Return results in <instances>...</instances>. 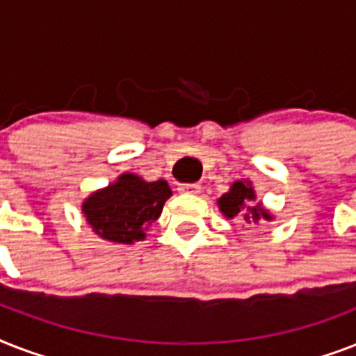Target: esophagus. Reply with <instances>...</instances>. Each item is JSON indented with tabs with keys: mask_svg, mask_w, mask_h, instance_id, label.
<instances>
[{
	"mask_svg": "<svg viewBox=\"0 0 356 356\" xmlns=\"http://www.w3.org/2000/svg\"><path fill=\"white\" fill-rule=\"evenodd\" d=\"M179 192H183V194H200V192H201V184L200 183H183V184H179Z\"/></svg>",
	"mask_w": 356,
	"mask_h": 356,
	"instance_id": "obj_1",
	"label": "esophagus"
}]
</instances>
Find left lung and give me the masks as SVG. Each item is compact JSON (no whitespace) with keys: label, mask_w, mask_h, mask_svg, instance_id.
I'll return each instance as SVG.
<instances>
[{"label":"left lung","mask_w":356,"mask_h":356,"mask_svg":"<svg viewBox=\"0 0 356 356\" xmlns=\"http://www.w3.org/2000/svg\"><path fill=\"white\" fill-rule=\"evenodd\" d=\"M254 200V192L253 188L249 186V183H242V181H236V183L231 186L227 194H223L220 200H218V205H220V211L225 214L227 218H234L238 214H242L243 220L248 223H257L260 218H264V220H270V214L262 209L260 205L251 207L248 205V209L243 212V207L245 203Z\"/></svg>","instance_id":"8db88e82"}]
</instances>
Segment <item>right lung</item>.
Returning a JSON list of instances; mask_svg holds the SVG:
<instances>
[{"mask_svg":"<svg viewBox=\"0 0 356 356\" xmlns=\"http://www.w3.org/2000/svg\"><path fill=\"white\" fill-rule=\"evenodd\" d=\"M172 195L166 181L145 183L134 173H123L114 184L92 194L83 205L86 222L103 240L133 243L145 236Z\"/></svg>","mask_w":356,"mask_h":356,"instance_id":"right-lung-1","label":"right lung"}]
</instances>
